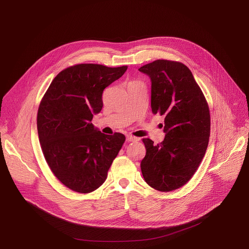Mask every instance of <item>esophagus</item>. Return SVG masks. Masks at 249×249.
Returning <instances> with one entry per match:
<instances>
[{
	"instance_id": "esophagus-1",
	"label": "esophagus",
	"mask_w": 249,
	"mask_h": 249,
	"mask_svg": "<svg viewBox=\"0 0 249 249\" xmlns=\"http://www.w3.org/2000/svg\"><path fill=\"white\" fill-rule=\"evenodd\" d=\"M126 140H127L128 142H137V141H138V138H136V137H134V136H132V135H127Z\"/></svg>"
}]
</instances>
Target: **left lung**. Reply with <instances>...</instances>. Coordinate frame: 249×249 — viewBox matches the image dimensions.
Returning <instances> with one entry per match:
<instances>
[{"instance_id": "left-lung-1", "label": "left lung", "mask_w": 249, "mask_h": 249, "mask_svg": "<svg viewBox=\"0 0 249 249\" xmlns=\"http://www.w3.org/2000/svg\"><path fill=\"white\" fill-rule=\"evenodd\" d=\"M152 81L154 114L164 116V140L155 145L143 139L146 156L141 161L145 181L169 192L186 184L199 167L208 144L211 117L206 97L184 64L156 60L139 69Z\"/></svg>"}]
</instances>
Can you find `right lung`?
<instances>
[{
  "label": "right lung",
  "instance_id": "add662e5",
  "mask_svg": "<svg viewBox=\"0 0 249 249\" xmlns=\"http://www.w3.org/2000/svg\"><path fill=\"white\" fill-rule=\"evenodd\" d=\"M127 68L68 67L54 78L40 101L37 132L44 158L58 180L75 192L90 193L100 187L124 144L123 134H102L91 120L102 109L104 89Z\"/></svg>",
  "mask_w": 249,
  "mask_h": 249
}]
</instances>
